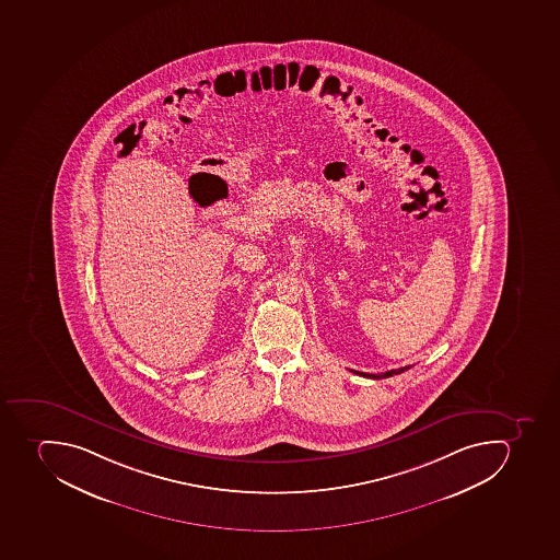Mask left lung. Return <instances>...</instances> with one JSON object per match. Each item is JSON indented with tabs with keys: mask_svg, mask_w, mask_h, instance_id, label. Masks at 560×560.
<instances>
[{
	"mask_svg": "<svg viewBox=\"0 0 560 560\" xmlns=\"http://www.w3.org/2000/svg\"><path fill=\"white\" fill-rule=\"evenodd\" d=\"M408 369H411V366H400V369H394V371L383 372V374H366V372H357V374H360V376L363 377H372V380H381V377H390L395 376V374H400V372L408 371Z\"/></svg>",
	"mask_w": 560,
	"mask_h": 560,
	"instance_id": "obj_1",
	"label": "left lung"
}]
</instances>
